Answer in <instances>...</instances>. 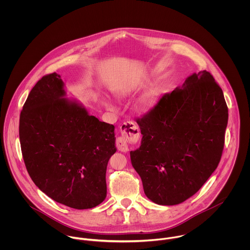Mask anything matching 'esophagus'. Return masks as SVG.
Wrapping results in <instances>:
<instances>
[{
  "label": "esophagus",
  "mask_w": 250,
  "mask_h": 250,
  "mask_svg": "<svg viewBox=\"0 0 250 250\" xmlns=\"http://www.w3.org/2000/svg\"><path fill=\"white\" fill-rule=\"evenodd\" d=\"M120 132L121 136L116 141V147L121 152H127L129 150V143L139 141L140 130L134 122L127 121L121 125Z\"/></svg>",
  "instance_id": "obj_1"
}]
</instances>
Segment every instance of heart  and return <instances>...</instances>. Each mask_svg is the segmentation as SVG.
<instances>
[{
  "mask_svg": "<svg viewBox=\"0 0 250 250\" xmlns=\"http://www.w3.org/2000/svg\"><path fill=\"white\" fill-rule=\"evenodd\" d=\"M120 94L124 95V94H126V93L121 92ZM155 96H156V92H155V91H150V92H148L146 95L143 96L142 99H140V100L137 102V104H136V106H135L136 110L139 111V112H141V113L147 112V111L149 110V108L152 107V105H153ZM104 105H105V107L108 108V109H113V108H114L113 105H112V104L110 103V101H108V100H105V101H104Z\"/></svg>",
  "mask_w": 250,
  "mask_h": 250,
  "instance_id": "b5f03b06",
  "label": "heart"
}]
</instances>
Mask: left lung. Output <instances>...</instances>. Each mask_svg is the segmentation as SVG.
Listing matches in <instances>:
<instances>
[{
	"label": "left lung",
	"instance_id": "left-lung-1",
	"mask_svg": "<svg viewBox=\"0 0 250 250\" xmlns=\"http://www.w3.org/2000/svg\"><path fill=\"white\" fill-rule=\"evenodd\" d=\"M227 122L222 89L206 70L164 94L138 118L142 143L130 152L145 195L172 206L196 193L218 166Z\"/></svg>",
	"mask_w": 250,
	"mask_h": 250
}]
</instances>
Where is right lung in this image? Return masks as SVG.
Masks as SVG:
<instances>
[{
  "label": "right lung",
  "instance_id": "add662e5",
  "mask_svg": "<svg viewBox=\"0 0 250 250\" xmlns=\"http://www.w3.org/2000/svg\"><path fill=\"white\" fill-rule=\"evenodd\" d=\"M19 138L31 178L50 198L78 210L105 200L107 163L116 152L114 126L67 98L59 74L42 77L31 90Z\"/></svg>",
  "mask_w": 250,
  "mask_h": 250
}]
</instances>
